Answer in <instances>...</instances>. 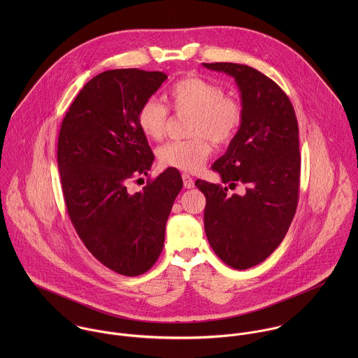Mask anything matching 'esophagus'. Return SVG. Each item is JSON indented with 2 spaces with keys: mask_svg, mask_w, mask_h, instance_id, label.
Returning a JSON list of instances; mask_svg holds the SVG:
<instances>
[{
  "mask_svg": "<svg viewBox=\"0 0 358 358\" xmlns=\"http://www.w3.org/2000/svg\"><path fill=\"white\" fill-rule=\"evenodd\" d=\"M182 179H183V185H185L186 189H193L194 187V180H193V178L190 175L183 173Z\"/></svg>",
  "mask_w": 358,
  "mask_h": 358,
  "instance_id": "1",
  "label": "esophagus"
}]
</instances>
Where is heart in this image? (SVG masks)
<instances>
[{"mask_svg":"<svg viewBox=\"0 0 358 358\" xmlns=\"http://www.w3.org/2000/svg\"><path fill=\"white\" fill-rule=\"evenodd\" d=\"M166 96L176 113L192 115L189 134L197 136L161 146L157 153L158 159L164 166L197 172L212 152L208 138L217 145H226L234 139L243 124V106L236 98L224 95L217 84L196 76L176 81ZM136 118L143 135L153 141L164 136L168 110L162 103L154 98L145 101Z\"/></svg>","mask_w":358,"mask_h":358,"instance_id":"heart-1","label":"heart"}]
</instances>
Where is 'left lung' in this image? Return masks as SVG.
I'll list each match as a JSON object with an SVG mask.
<instances>
[{
	"mask_svg": "<svg viewBox=\"0 0 358 358\" xmlns=\"http://www.w3.org/2000/svg\"><path fill=\"white\" fill-rule=\"evenodd\" d=\"M233 77L244 118L227 152L212 169L227 187L196 180L204 193V227L209 245L226 264L245 270L271 255L284 240L299 199V128L285 92L255 69L237 63H203Z\"/></svg>",
	"mask_w": 358,
	"mask_h": 358,
	"instance_id": "left-lung-1",
	"label": "left lung"
}]
</instances>
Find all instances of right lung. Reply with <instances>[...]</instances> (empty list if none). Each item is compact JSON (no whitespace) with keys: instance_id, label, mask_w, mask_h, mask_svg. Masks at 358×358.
<instances>
[{"instance_id":"obj_1","label":"right lung","mask_w":358,"mask_h":358,"mask_svg":"<svg viewBox=\"0 0 358 358\" xmlns=\"http://www.w3.org/2000/svg\"><path fill=\"white\" fill-rule=\"evenodd\" d=\"M166 78L139 69L103 71L80 91L59 132L57 166L71 223L92 255L128 277L157 262L183 187L179 171L166 168L141 192L127 190L154 161L138 110Z\"/></svg>"}]
</instances>
